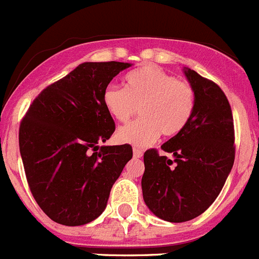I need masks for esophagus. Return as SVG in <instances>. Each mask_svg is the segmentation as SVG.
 Segmentation results:
<instances>
[{
    "label": "esophagus",
    "mask_w": 259,
    "mask_h": 259,
    "mask_svg": "<svg viewBox=\"0 0 259 259\" xmlns=\"http://www.w3.org/2000/svg\"><path fill=\"white\" fill-rule=\"evenodd\" d=\"M134 157L135 158H141L143 157V150L139 148H134Z\"/></svg>",
    "instance_id": "esophagus-1"
}]
</instances>
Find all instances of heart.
Segmentation results:
<instances>
[{"label":"heart","mask_w":259,"mask_h":259,"mask_svg":"<svg viewBox=\"0 0 259 259\" xmlns=\"http://www.w3.org/2000/svg\"><path fill=\"white\" fill-rule=\"evenodd\" d=\"M104 105L115 120L127 123L140 107L141 118L119 128L116 139L123 144L148 146L159 135L174 137L188 125L196 105L191 84L178 80L157 66H145L124 77V89L109 85Z\"/></svg>","instance_id":"1"}]
</instances>
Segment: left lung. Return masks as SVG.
<instances>
[{"label":"left lung","mask_w":259,"mask_h":259,"mask_svg":"<svg viewBox=\"0 0 259 259\" xmlns=\"http://www.w3.org/2000/svg\"><path fill=\"white\" fill-rule=\"evenodd\" d=\"M196 95L188 125L157 149L144 153V201L158 218L191 221L215 201L235 161V128L231 105L218 84L187 68Z\"/></svg>","instance_id":"obj_1"}]
</instances>
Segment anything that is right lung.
Instances as JSON below:
<instances>
[{"instance_id":"obj_1","label":"right lung","mask_w":259,"mask_h":259,"mask_svg":"<svg viewBox=\"0 0 259 259\" xmlns=\"http://www.w3.org/2000/svg\"><path fill=\"white\" fill-rule=\"evenodd\" d=\"M123 62H85L48 85L19 127V149L31 193L52 221L81 226L106 207L110 191L132 158V146H101L115 131L104 105Z\"/></svg>"}]
</instances>
